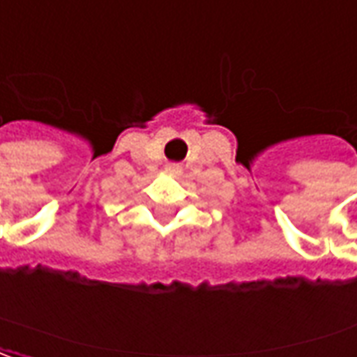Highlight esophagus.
Masks as SVG:
<instances>
[{
  "label": "esophagus",
  "mask_w": 357,
  "mask_h": 357,
  "mask_svg": "<svg viewBox=\"0 0 357 357\" xmlns=\"http://www.w3.org/2000/svg\"><path fill=\"white\" fill-rule=\"evenodd\" d=\"M165 171L169 174H178L181 173V165H176V163H169V165L165 167Z\"/></svg>",
  "instance_id": "obj_1"
}]
</instances>
